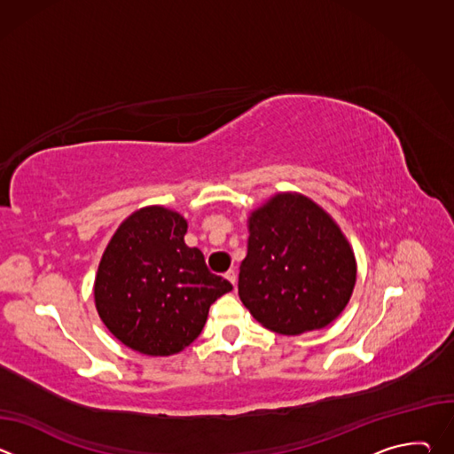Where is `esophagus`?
I'll return each instance as SVG.
<instances>
[{
  "label": "esophagus",
  "mask_w": 454,
  "mask_h": 454,
  "mask_svg": "<svg viewBox=\"0 0 454 454\" xmlns=\"http://www.w3.org/2000/svg\"><path fill=\"white\" fill-rule=\"evenodd\" d=\"M224 277H226V280H228V282H231V284H233V287H235V284H237V273H235L233 270H230V271H226V275H224Z\"/></svg>",
  "instance_id": "obj_1"
}]
</instances>
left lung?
Wrapping results in <instances>:
<instances>
[{"instance_id": "obj_1", "label": "left lung", "mask_w": 454, "mask_h": 454, "mask_svg": "<svg viewBox=\"0 0 454 454\" xmlns=\"http://www.w3.org/2000/svg\"><path fill=\"white\" fill-rule=\"evenodd\" d=\"M356 273L341 230L310 200L278 193L251 214L239 296L266 329L296 336L327 327L347 307Z\"/></svg>"}]
</instances>
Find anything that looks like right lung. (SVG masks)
Masks as SVG:
<instances>
[{"instance_id":"add662e5","label":"right lung","mask_w":454,"mask_h":454,"mask_svg":"<svg viewBox=\"0 0 454 454\" xmlns=\"http://www.w3.org/2000/svg\"><path fill=\"white\" fill-rule=\"evenodd\" d=\"M186 221L149 207L129 215L107 244L95 280L97 310L109 333L147 356H172L196 340L210 305L231 284L210 273L184 244Z\"/></svg>"}]
</instances>
